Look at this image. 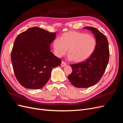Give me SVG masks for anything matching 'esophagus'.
<instances>
[{
	"label": "esophagus",
	"instance_id": "1",
	"mask_svg": "<svg viewBox=\"0 0 123 123\" xmlns=\"http://www.w3.org/2000/svg\"><path fill=\"white\" fill-rule=\"evenodd\" d=\"M66 65H67V63L65 62H64V61H62V62L61 63V66L62 67H64V66H65Z\"/></svg>",
	"mask_w": 123,
	"mask_h": 123
}]
</instances>
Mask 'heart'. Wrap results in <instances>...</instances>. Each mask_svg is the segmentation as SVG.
Here are the masks:
<instances>
[{
  "mask_svg": "<svg viewBox=\"0 0 123 123\" xmlns=\"http://www.w3.org/2000/svg\"><path fill=\"white\" fill-rule=\"evenodd\" d=\"M54 53L57 57L64 55L67 51L69 58L74 62H83L90 58L95 52L97 40L94 36L75 31L66 32L60 39L53 41Z\"/></svg>",
  "mask_w": 123,
  "mask_h": 123,
  "instance_id": "obj_1",
  "label": "heart"
}]
</instances>
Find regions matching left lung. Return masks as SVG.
Returning <instances> with one entry per match:
<instances>
[{
    "label": "left lung",
    "instance_id": "8db88e82",
    "mask_svg": "<svg viewBox=\"0 0 123 123\" xmlns=\"http://www.w3.org/2000/svg\"><path fill=\"white\" fill-rule=\"evenodd\" d=\"M84 28L94 34L97 40L96 50L87 61L70 65L72 72L68 76L74 87L83 88L91 87L98 82L105 71L109 58L108 42L106 36L95 28Z\"/></svg>",
    "mask_w": 123,
    "mask_h": 123
}]
</instances>
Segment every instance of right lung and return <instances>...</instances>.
I'll use <instances>...</instances> for the list:
<instances>
[{"label": "right lung", "mask_w": 123, "mask_h": 123, "mask_svg": "<svg viewBox=\"0 0 123 123\" xmlns=\"http://www.w3.org/2000/svg\"><path fill=\"white\" fill-rule=\"evenodd\" d=\"M38 27L29 28L18 35L11 52V61L18 82L27 89L42 88L49 80L53 68L62 61L51 52L56 37Z\"/></svg>", "instance_id": "add662e5"}]
</instances>
